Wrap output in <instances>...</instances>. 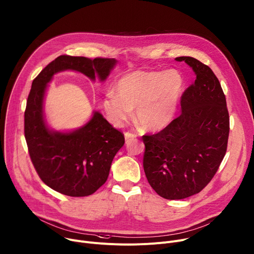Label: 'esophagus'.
<instances>
[{
	"mask_svg": "<svg viewBox=\"0 0 254 254\" xmlns=\"http://www.w3.org/2000/svg\"><path fill=\"white\" fill-rule=\"evenodd\" d=\"M136 137V134H134V133H131V132H126L125 133V138H126V141H129L130 139H133V138H135Z\"/></svg>",
	"mask_w": 254,
	"mask_h": 254,
	"instance_id": "34e87169",
	"label": "esophagus"
}]
</instances>
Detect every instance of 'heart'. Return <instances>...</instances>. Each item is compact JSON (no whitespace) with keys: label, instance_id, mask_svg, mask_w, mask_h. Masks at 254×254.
Returning <instances> with one entry per match:
<instances>
[{"label":"heart","instance_id":"b5f03b06","mask_svg":"<svg viewBox=\"0 0 254 254\" xmlns=\"http://www.w3.org/2000/svg\"><path fill=\"white\" fill-rule=\"evenodd\" d=\"M184 88V78L178 70H136L122 76L115 89L103 99L105 114L116 127H123L133 116L141 127L161 130L173 121Z\"/></svg>","mask_w":254,"mask_h":254}]
</instances>
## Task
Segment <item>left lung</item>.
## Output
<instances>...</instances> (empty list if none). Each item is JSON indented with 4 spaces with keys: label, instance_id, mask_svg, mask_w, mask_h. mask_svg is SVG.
<instances>
[{
    "label": "left lung",
    "instance_id": "left-lung-1",
    "mask_svg": "<svg viewBox=\"0 0 254 254\" xmlns=\"http://www.w3.org/2000/svg\"><path fill=\"white\" fill-rule=\"evenodd\" d=\"M195 82L181 98L180 115L163 130L143 135V170L161 197L180 200L199 193L218 170L227 149L229 115L218 78L199 60L182 56Z\"/></svg>",
    "mask_w": 254,
    "mask_h": 254
}]
</instances>
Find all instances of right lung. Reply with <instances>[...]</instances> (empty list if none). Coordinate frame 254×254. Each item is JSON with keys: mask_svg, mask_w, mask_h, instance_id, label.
I'll use <instances>...</instances> for the list:
<instances>
[{"mask_svg": "<svg viewBox=\"0 0 254 254\" xmlns=\"http://www.w3.org/2000/svg\"><path fill=\"white\" fill-rule=\"evenodd\" d=\"M117 63L115 58L61 55L32 82L24 127L30 158L43 182L61 194L84 197L100 188L110 175L115 156L125 144V136L96 111L76 129H52L44 113L48 83L65 70L77 71L92 81L97 77L103 82Z\"/></svg>", "mask_w": 254, "mask_h": 254, "instance_id": "obj_1", "label": "right lung"}]
</instances>
